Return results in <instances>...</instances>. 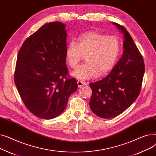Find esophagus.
<instances>
[{
    "instance_id": "1",
    "label": "esophagus",
    "mask_w": 156,
    "mask_h": 156,
    "mask_svg": "<svg viewBox=\"0 0 156 156\" xmlns=\"http://www.w3.org/2000/svg\"><path fill=\"white\" fill-rule=\"evenodd\" d=\"M77 84H78V88L81 87H83V86L86 85V83L84 82V81H77Z\"/></svg>"
}]
</instances>
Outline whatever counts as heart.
I'll return each mask as SVG.
<instances>
[{"instance_id":"b5f03b06","label":"heart","mask_w":156,"mask_h":156,"mask_svg":"<svg viewBox=\"0 0 156 156\" xmlns=\"http://www.w3.org/2000/svg\"><path fill=\"white\" fill-rule=\"evenodd\" d=\"M120 52L119 39L97 31H89L80 36L76 42H71L66 50V60L76 69L85 57L86 62L72 75L79 80H88L103 76L115 66Z\"/></svg>"}]
</instances>
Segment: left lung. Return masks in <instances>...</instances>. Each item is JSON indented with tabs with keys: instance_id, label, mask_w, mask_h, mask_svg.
<instances>
[{
	"instance_id": "obj_1",
	"label": "left lung",
	"mask_w": 156,
	"mask_h": 156,
	"mask_svg": "<svg viewBox=\"0 0 156 156\" xmlns=\"http://www.w3.org/2000/svg\"><path fill=\"white\" fill-rule=\"evenodd\" d=\"M124 36L123 53L109 75L89 84L90 108L97 116L112 118L124 112L140 94L145 65L143 57L125 27L112 23Z\"/></svg>"
}]
</instances>
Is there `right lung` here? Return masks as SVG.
I'll return each instance as SVG.
<instances>
[{
	"label": "right lung",
	"instance_id": "obj_1",
	"mask_svg": "<svg viewBox=\"0 0 156 156\" xmlns=\"http://www.w3.org/2000/svg\"><path fill=\"white\" fill-rule=\"evenodd\" d=\"M67 33L59 21L44 24L20 48L14 82L27 108L45 119L61 114L78 88L66 62Z\"/></svg>",
	"mask_w": 156,
	"mask_h": 156
}]
</instances>
